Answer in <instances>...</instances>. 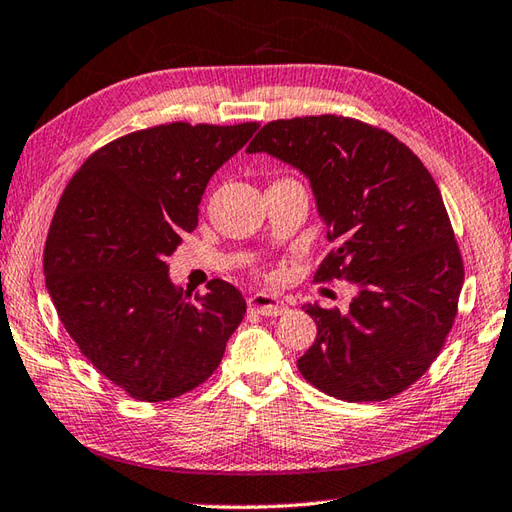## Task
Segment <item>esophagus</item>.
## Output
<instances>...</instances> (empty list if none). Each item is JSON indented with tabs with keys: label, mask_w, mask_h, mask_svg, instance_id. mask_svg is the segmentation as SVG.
<instances>
[{
	"label": "esophagus",
	"mask_w": 512,
	"mask_h": 512,
	"mask_svg": "<svg viewBox=\"0 0 512 512\" xmlns=\"http://www.w3.org/2000/svg\"><path fill=\"white\" fill-rule=\"evenodd\" d=\"M247 305L252 311L260 316H280L287 311V305L280 298L271 296V294H254L247 298Z\"/></svg>",
	"instance_id": "obj_1"
}]
</instances>
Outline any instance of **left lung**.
Returning <instances> with one entry per match:
<instances>
[{"instance_id": "8db88e82", "label": "left lung", "mask_w": 512, "mask_h": 512, "mask_svg": "<svg viewBox=\"0 0 512 512\" xmlns=\"http://www.w3.org/2000/svg\"><path fill=\"white\" fill-rule=\"evenodd\" d=\"M307 176L333 245L316 280L358 287L349 311L305 305L318 336L298 369L344 402H380L431 367L457 316L464 263L442 194L424 163L358 119H278L247 148Z\"/></svg>"}]
</instances>
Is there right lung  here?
Listing matches in <instances>:
<instances>
[{
	"label": "right lung",
	"mask_w": 512,
	"mask_h": 512,
	"mask_svg": "<svg viewBox=\"0 0 512 512\" xmlns=\"http://www.w3.org/2000/svg\"><path fill=\"white\" fill-rule=\"evenodd\" d=\"M256 130L176 121L130 132L90 154L59 198L44 249L52 305L92 367L134 400L196 389L241 325V291L214 278L207 294H183L165 258L194 232L207 181Z\"/></svg>",
	"instance_id": "1"
}]
</instances>
